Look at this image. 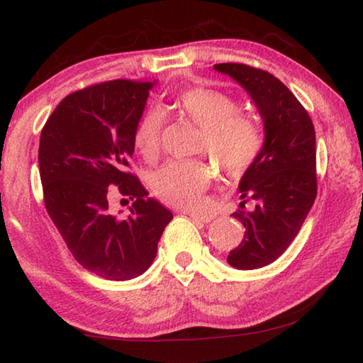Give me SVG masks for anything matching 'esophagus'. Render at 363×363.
<instances>
[{
  "mask_svg": "<svg viewBox=\"0 0 363 363\" xmlns=\"http://www.w3.org/2000/svg\"><path fill=\"white\" fill-rule=\"evenodd\" d=\"M191 218H192V220L199 221V223H203V224H208L213 220L211 215H197V213H191Z\"/></svg>",
  "mask_w": 363,
  "mask_h": 363,
  "instance_id": "esophagus-1",
  "label": "esophagus"
}]
</instances>
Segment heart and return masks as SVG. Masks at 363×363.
<instances>
[{"label":"heart","instance_id":"b5f03b06","mask_svg":"<svg viewBox=\"0 0 363 363\" xmlns=\"http://www.w3.org/2000/svg\"><path fill=\"white\" fill-rule=\"evenodd\" d=\"M174 105L182 116L202 129L200 150L206 152L229 176L249 169L260 152L263 137L255 119L238 113L239 105L220 90L195 87L181 91ZM163 129L158 108L142 113L134 129L135 150L147 161L157 160ZM213 172L203 161H169L155 171L150 179L155 197L182 210H197L203 203Z\"/></svg>","mask_w":363,"mask_h":363}]
</instances>
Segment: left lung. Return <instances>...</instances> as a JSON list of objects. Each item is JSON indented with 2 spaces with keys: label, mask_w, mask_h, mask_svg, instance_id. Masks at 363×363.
Wrapping results in <instances>:
<instances>
[{
  "label": "left lung",
  "mask_w": 363,
  "mask_h": 363,
  "mask_svg": "<svg viewBox=\"0 0 363 363\" xmlns=\"http://www.w3.org/2000/svg\"><path fill=\"white\" fill-rule=\"evenodd\" d=\"M235 80L254 101L263 121L264 139L257 158L239 181L244 239L229 252L238 269H257L274 262L291 245L316 197L315 129L294 94L272 74L245 65H215ZM247 199L256 208L243 210Z\"/></svg>",
  "instance_id": "obj_1"
}]
</instances>
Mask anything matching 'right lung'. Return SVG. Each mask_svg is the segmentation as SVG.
<instances>
[{"label": "right lung", "instance_id": "right-lung-1", "mask_svg": "<svg viewBox=\"0 0 363 363\" xmlns=\"http://www.w3.org/2000/svg\"><path fill=\"white\" fill-rule=\"evenodd\" d=\"M157 82L111 80L74 91L56 106L40 135L48 215L74 258L106 279L128 281L147 272L172 220L128 171L135 124ZM116 193L135 202L128 217L111 208Z\"/></svg>", "mask_w": 363, "mask_h": 363}]
</instances>
